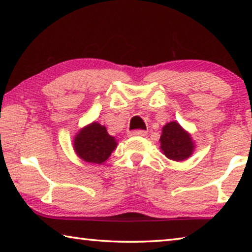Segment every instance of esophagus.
Returning a JSON list of instances; mask_svg holds the SVG:
<instances>
[{
  "mask_svg": "<svg viewBox=\"0 0 252 252\" xmlns=\"http://www.w3.org/2000/svg\"><path fill=\"white\" fill-rule=\"evenodd\" d=\"M129 136H144L147 135V131L144 130H133V131H130L129 133H127Z\"/></svg>",
  "mask_w": 252,
  "mask_h": 252,
  "instance_id": "obj_1",
  "label": "esophagus"
}]
</instances>
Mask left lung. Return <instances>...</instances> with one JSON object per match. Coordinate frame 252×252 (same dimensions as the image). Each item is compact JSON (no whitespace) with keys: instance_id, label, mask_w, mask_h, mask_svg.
Returning a JSON list of instances; mask_svg holds the SVG:
<instances>
[{"instance_id":"left-lung-1","label":"left lung","mask_w":252,"mask_h":252,"mask_svg":"<svg viewBox=\"0 0 252 252\" xmlns=\"http://www.w3.org/2000/svg\"><path fill=\"white\" fill-rule=\"evenodd\" d=\"M160 143L164 156L173 161L188 159L192 155L194 148L190 134L174 121L167 123L163 126Z\"/></svg>"}]
</instances>
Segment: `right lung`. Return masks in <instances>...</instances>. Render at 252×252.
I'll list each match as a JSON object with an SVG mask.
<instances>
[{
  "label": "right lung",
  "mask_w": 252,
  "mask_h": 252,
  "mask_svg": "<svg viewBox=\"0 0 252 252\" xmlns=\"http://www.w3.org/2000/svg\"><path fill=\"white\" fill-rule=\"evenodd\" d=\"M117 142L106 127L93 122L83 127L74 139V150L81 159L90 163H102L116 149Z\"/></svg>",
  "instance_id": "obj_1"
}]
</instances>
